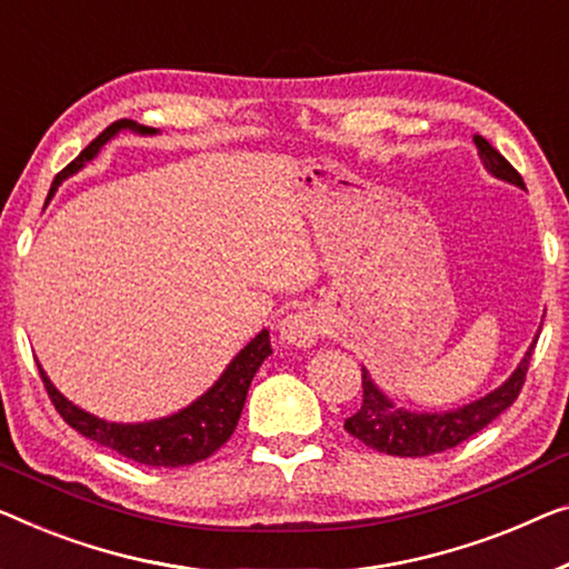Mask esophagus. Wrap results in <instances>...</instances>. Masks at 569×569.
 I'll return each mask as SVG.
<instances>
[{"label": "esophagus", "mask_w": 569, "mask_h": 569, "mask_svg": "<svg viewBox=\"0 0 569 569\" xmlns=\"http://www.w3.org/2000/svg\"><path fill=\"white\" fill-rule=\"evenodd\" d=\"M319 332V317L311 311H291L278 325V337L288 347H309L317 342Z\"/></svg>", "instance_id": "obj_1"}]
</instances>
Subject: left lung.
<instances>
[{
  "label": "left lung",
  "instance_id": "8db88e82",
  "mask_svg": "<svg viewBox=\"0 0 569 569\" xmlns=\"http://www.w3.org/2000/svg\"><path fill=\"white\" fill-rule=\"evenodd\" d=\"M472 142L475 148H478V156L490 176L501 178V181L513 183L527 191L519 171H516V168L508 163L501 152L490 146L486 138L475 134ZM533 347H537V337H533V342L529 345L527 355H523L516 370L496 388V391L486 393L478 398V401L457 406V409L435 413L409 411L403 409V406H396L391 398L380 391L376 380L370 378V372L362 368V406L358 413L345 419V429L370 449H378V452L396 457H427L445 452V449H452L465 442V439H470L472 435H478L480 429H486L490 421L501 417L508 406L519 398Z\"/></svg>",
  "mask_w": 569,
  "mask_h": 569
}]
</instances>
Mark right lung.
<instances>
[{"instance_id": "obj_1", "label": "right lung", "mask_w": 569, "mask_h": 569, "mask_svg": "<svg viewBox=\"0 0 569 569\" xmlns=\"http://www.w3.org/2000/svg\"><path fill=\"white\" fill-rule=\"evenodd\" d=\"M124 130H130L134 134H158L156 127H146L132 120H120L109 124L94 142H89V148L81 150V156L76 158L73 163H68L63 171L56 176L48 197H53L58 186H61L66 178L79 173L89 160H94L99 156V150L104 148L114 134H120ZM270 352H273L270 350V335L268 329H262L260 335L252 337L250 342L234 355L222 376L214 380V386H211L207 393H201L197 401L189 403L181 411L171 413V417L134 423L107 421L79 409V406L68 401V398L50 383V378L46 376L40 362L38 370L56 411L61 413L68 427H73L79 435L114 449V452H120L127 460L150 465V468H183V465L207 460V457L214 455L217 449L232 437L237 421H240L252 378H256L258 368Z\"/></svg>"}]
</instances>
